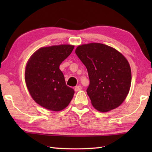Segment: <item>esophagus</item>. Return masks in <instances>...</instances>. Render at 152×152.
Returning <instances> with one entry per match:
<instances>
[{"mask_svg": "<svg viewBox=\"0 0 152 152\" xmlns=\"http://www.w3.org/2000/svg\"><path fill=\"white\" fill-rule=\"evenodd\" d=\"M82 87L81 86L78 85V86H76L75 87V88H74V90H75L76 92H77V91H80V90H82Z\"/></svg>", "mask_w": 152, "mask_h": 152, "instance_id": "esophagus-1", "label": "esophagus"}]
</instances>
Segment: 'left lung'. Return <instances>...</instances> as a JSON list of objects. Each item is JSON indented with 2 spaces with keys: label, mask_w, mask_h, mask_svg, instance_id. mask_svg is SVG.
Wrapping results in <instances>:
<instances>
[{
  "label": "left lung",
  "mask_w": 152,
  "mask_h": 152,
  "mask_svg": "<svg viewBox=\"0 0 152 152\" xmlns=\"http://www.w3.org/2000/svg\"><path fill=\"white\" fill-rule=\"evenodd\" d=\"M75 52L88 71L90 84L86 92L92 106L102 113L120 106L132 82L127 59L115 49L99 43L79 45Z\"/></svg>",
  "instance_id": "left-lung-1"
}]
</instances>
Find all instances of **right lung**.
<instances>
[{
    "instance_id": "add662e5",
    "label": "right lung",
    "mask_w": 152,
    "mask_h": 152,
    "mask_svg": "<svg viewBox=\"0 0 152 152\" xmlns=\"http://www.w3.org/2000/svg\"><path fill=\"white\" fill-rule=\"evenodd\" d=\"M74 48L59 45L42 48L31 56L25 72V79L31 96L40 106L60 111L68 106L74 91L66 85L60 66Z\"/></svg>"
}]
</instances>
